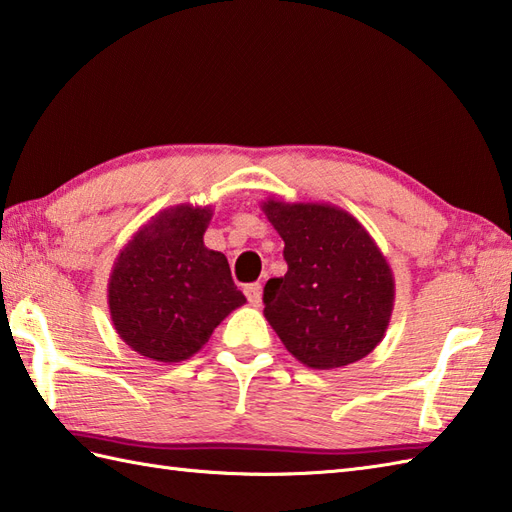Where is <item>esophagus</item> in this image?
<instances>
[{"instance_id":"1","label":"esophagus","mask_w":512,"mask_h":512,"mask_svg":"<svg viewBox=\"0 0 512 512\" xmlns=\"http://www.w3.org/2000/svg\"><path fill=\"white\" fill-rule=\"evenodd\" d=\"M245 295H247V300L252 302L254 306H260V302H263V287H260L258 282H254V285H247L245 287Z\"/></svg>"}]
</instances>
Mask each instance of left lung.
Wrapping results in <instances>:
<instances>
[{
	"label": "left lung",
	"mask_w": 512,
	"mask_h": 512,
	"mask_svg": "<svg viewBox=\"0 0 512 512\" xmlns=\"http://www.w3.org/2000/svg\"><path fill=\"white\" fill-rule=\"evenodd\" d=\"M285 241L287 274L265 285V317L313 370L355 363L379 346L394 309V276L379 245L331 203L263 201Z\"/></svg>",
	"instance_id": "obj_1"
}]
</instances>
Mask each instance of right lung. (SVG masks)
I'll list each match as a JSON object with an SVG mask.
<instances>
[{"label":"right lung","mask_w":512,"mask_h":512,"mask_svg":"<svg viewBox=\"0 0 512 512\" xmlns=\"http://www.w3.org/2000/svg\"><path fill=\"white\" fill-rule=\"evenodd\" d=\"M210 206L166 208L113 263L107 300L113 328L138 355L179 363L208 344L214 328L247 300L227 258L203 245Z\"/></svg>","instance_id":"right-lung-1"}]
</instances>
